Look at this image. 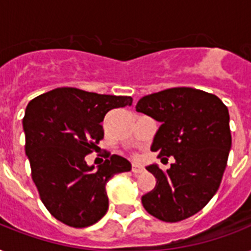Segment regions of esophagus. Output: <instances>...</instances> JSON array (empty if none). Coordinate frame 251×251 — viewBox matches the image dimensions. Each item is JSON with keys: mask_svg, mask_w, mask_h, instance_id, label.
Here are the masks:
<instances>
[{"mask_svg": "<svg viewBox=\"0 0 251 251\" xmlns=\"http://www.w3.org/2000/svg\"><path fill=\"white\" fill-rule=\"evenodd\" d=\"M131 171H133L134 173H142L145 169H143V167H141L139 164H133L131 165Z\"/></svg>", "mask_w": 251, "mask_h": 251, "instance_id": "esophagus-1", "label": "esophagus"}]
</instances>
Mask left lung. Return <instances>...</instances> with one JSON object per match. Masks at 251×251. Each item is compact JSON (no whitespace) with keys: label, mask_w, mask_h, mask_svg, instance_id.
Returning <instances> with one entry per match:
<instances>
[{"label":"left lung","mask_w":251,"mask_h":251,"mask_svg":"<svg viewBox=\"0 0 251 251\" xmlns=\"http://www.w3.org/2000/svg\"><path fill=\"white\" fill-rule=\"evenodd\" d=\"M135 109L161 124L151 150L159 151L161 161L175 157L167 172L157 164L147 167L156 185L142 197V204L163 222L190 218L222 182L232 147L228 108L215 95L176 87L143 96Z\"/></svg>","instance_id":"1"}]
</instances>
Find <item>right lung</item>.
<instances>
[{
  "mask_svg": "<svg viewBox=\"0 0 251 251\" xmlns=\"http://www.w3.org/2000/svg\"><path fill=\"white\" fill-rule=\"evenodd\" d=\"M130 96H114L61 87L32 99L25 108V155L41 202L69 226L84 228L108 211L105 185L129 172L125 157L108 155L95 168L84 160L104 137L100 125L110 109L131 105Z\"/></svg>",
  "mask_w": 251,
  "mask_h": 251,
  "instance_id": "1",
  "label": "right lung"
}]
</instances>
